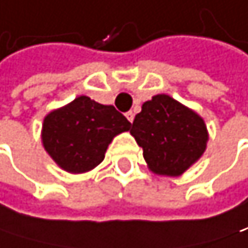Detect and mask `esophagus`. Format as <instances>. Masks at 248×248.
<instances>
[{
	"mask_svg": "<svg viewBox=\"0 0 248 248\" xmlns=\"http://www.w3.org/2000/svg\"><path fill=\"white\" fill-rule=\"evenodd\" d=\"M125 117H127V120H128L130 123H133V120H135V112H133V110H128V112L125 113Z\"/></svg>",
	"mask_w": 248,
	"mask_h": 248,
	"instance_id": "1",
	"label": "esophagus"
}]
</instances>
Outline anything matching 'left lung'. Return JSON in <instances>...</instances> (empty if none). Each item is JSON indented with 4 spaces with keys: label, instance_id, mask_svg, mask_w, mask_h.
Returning <instances> with one entry per match:
<instances>
[{
    "label": "left lung",
    "instance_id": "obj_1",
    "mask_svg": "<svg viewBox=\"0 0 248 248\" xmlns=\"http://www.w3.org/2000/svg\"><path fill=\"white\" fill-rule=\"evenodd\" d=\"M143 150L148 169L161 176H180L203 155L210 139L198 112L168 94L142 105L130 130Z\"/></svg>",
    "mask_w": 248,
    "mask_h": 248
}]
</instances>
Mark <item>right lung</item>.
I'll return each mask as SVG.
<instances>
[{"mask_svg": "<svg viewBox=\"0 0 248 248\" xmlns=\"http://www.w3.org/2000/svg\"><path fill=\"white\" fill-rule=\"evenodd\" d=\"M131 124L110 105L79 95L50 110L42 125V143L50 158L68 173H85L98 166L115 136Z\"/></svg>", "mask_w": 248, "mask_h": 248, "instance_id": "add662e5", "label": "right lung"}]
</instances>
